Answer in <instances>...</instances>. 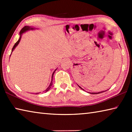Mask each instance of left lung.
<instances>
[{
  "instance_id": "obj_1",
  "label": "left lung",
  "mask_w": 132,
  "mask_h": 132,
  "mask_svg": "<svg viewBox=\"0 0 132 132\" xmlns=\"http://www.w3.org/2000/svg\"><path fill=\"white\" fill-rule=\"evenodd\" d=\"M78 86H79V85H78ZM79 87L81 88V89H82V90H83V89H82L81 87H80L79 86ZM103 92H104V91H103ZM102 92V91H101V92H98V93H91V94H100V93H103Z\"/></svg>"
}]
</instances>
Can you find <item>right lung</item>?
I'll list each match as a JSON object with an SVG mask.
<instances>
[{"mask_svg":"<svg viewBox=\"0 0 132 132\" xmlns=\"http://www.w3.org/2000/svg\"><path fill=\"white\" fill-rule=\"evenodd\" d=\"M34 29H35V28L31 27H30V26H24V27L21 29V31H20V38H19V40H18L16 43H15V44H14V46H13V47L12 50V52L13 51V50H14V49H15V48L16 47V46L18 45H19V42H20V41L21 38V35H22V34H23L24 32H26V31H28V30H34ZM10 55H11V54H10ZM56 70H56H55L54 71H53V73H52V79H51V83H50V86H49L47 88H46V90L45 91V92H46V91H49V90H50V89L51 88V86H52V80H53V74H54L55 71ZM38 93H37V94H38Z\"/></svg>","mask_w":132,"mask_h":132,"instance_id":"right-lung-1","label":"right lung"}]
</instances>
